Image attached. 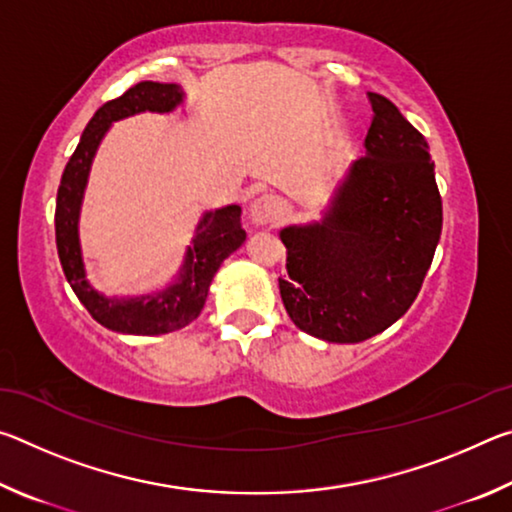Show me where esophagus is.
Masks as SVG:
<instances>
[{
  "label": "esophagus",
  "instance_id": "esophagus-1",
  "mask_svg": "<svg viewBox=\"0 0 512 512\" xmlns=\"http://www.w3.org/2000/svg\"><path fill=\"white\" fill-rule=\"evenodd\" d=\"M284 214V203L282 198H277L273 194H264L259 196L257 201H253L248 210V219L257 228H264V225H271L275 221H280Z\"/></svg>",
  "mask_w": 512,
  "mask_h": 512
}]
</instances>
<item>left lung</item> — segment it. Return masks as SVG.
I'll return each instance as SVG.
<instances>
[{
    "mask_svg": "<svg viewBox=\"0 0 512 512\" xmlns=\"http://www.w3.org/2000/svg\"><path fill=\"white\" fill-rule=\"evenodd\" d=\"M366 155L350 162L323 219L289 225L280 296L293 325L327 343H359L400 320L443 230L429 144L395 103L368 92Z\"/></svg>",
    "mask_w": 512,
    "mask_h": 512,
    "instance_id": "1",
    "label": "left lung"
}]
</instances>
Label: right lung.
<instances>
[{"instance_id": "1", "label": "right lung", "mask_w": 512, "mask_h": 512, "mask_svg": "<svg viewBox=\"0 0 512 512\" xmlns=\"http://www.w3.org/2000/svg\"><path fill=\"white\" fill-rule=\"evenodd\" d=\"M185 103V90L178 83L142 81L126 90L119 99H112L94 112L85 126L81 142L63 171L56 198V246L69 287L76 298L90 311L92 318L103 327L119 334L158 336L187 327L198 318L216 271L235 250L246 241V230L241 228V207L225 205L221 210L205 212L194 230L192 246L173 277L169 287L146 296H106L92 287L85 271L79 219L81 205L88 187L90 169L99 144L115 121L158 112L169 115Z\"/></svg>"}]
</instances>
